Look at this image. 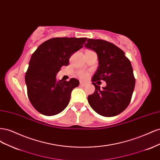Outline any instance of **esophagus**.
<instances>
[{
  "label": "esophagus",
  "mask_w": 160,
  "mask_h": 160,
  "mask_svg": "<svg viewBox=\"0 0 160 160\" xmlns=\"http://www.w3.org/2000/svg\"><path fill=\"white\" fill-rule=\"evenodd\" d=\"M88 83V82H85V81H80V85L81 86H85Z\"/></svg>",
  "instance_id": "esophagus-1"
}]
</instances>
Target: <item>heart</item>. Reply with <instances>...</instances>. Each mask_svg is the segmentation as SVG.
I'll return each instance as SVG.
<instances>
[{
	"label": "heart",
	"mask_w": 160,
	"mask_h": 160,
	"mask_svg": "<svg viewBox=\"0 0 160 160\" xmlns=\"http://www.w3.org/2000/svg\"><path fill=\"white\" fill-rule=\"evenodd\" d=\"M80 75H81V77H85L87 75H86V73H85V72H81Z\"/></svg>",
	"instance_id": "b5f03b06"
}]
</instances>
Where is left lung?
Wrapping results in <instances>:
<instances>
[{
	"mask_svg": "<svg viewBox=\"0 0 160 160\" xmlns=\"http://www.w3.org/2000/svg\"><path fill=\"white\" fill-rule=\"evenodd\" d=\"M85 47L94 51L99 61L98 69L91 79L95 90L88 96L90 106L105 117L121 113L129 104L135 84L130 61L122 49L104 40L89 38ZM101 80L107 84L103 89L96 85Z\"/></svg>",
	"mask_w": 160,
	"mask_h": 160,
	"instance_id": "obj_1",
	"label": "left lung"
}]
</instances>
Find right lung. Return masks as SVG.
Masks as SVG:
<instances>
[{
    "mask_svg": "<svg viewBox=\"0 0 160 160\" xmlns=\"http://www.w3.org/2000/svg\"><path fill=\"white\" fill-rule=\"evenodd\" d=\"M88 38H52L42 42L33 52L25 75L27 94L37 111L47 116L63 111L69 104L71 91L79 81L56 79L62 66H68L71 55L81 49Z\"/></svg>",
    "mask_w": 160,
    "mask_h": 160,
    "instance_id": "right-lung-1",
    "label": "right lung"
}]
</instances>
